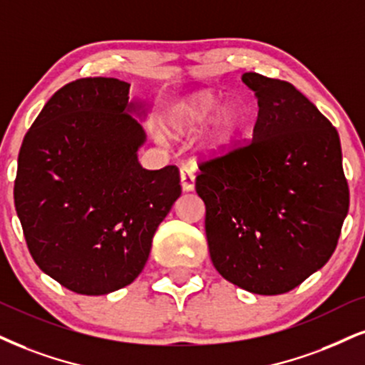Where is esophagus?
<instances>
[{
	"instance_id": "34e87169",
	"label": "esophagus",
	"mask_w": 365,
	"mask_h": 365,
	"mask_svg": "<svg viewBox=\"0 0 365 365\" xmlns=\"http://www.w3.org/2000/svg\"><path fill=\"white\" fill-rule=\"evenodd\" d=\"M195 182H196L195 170L190 169V168H182L181 169V186H182V191L190 192V191L195 190Z\"/></svg>"
}]
</instances>
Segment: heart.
I'll use <instances>...</instances> for the list:
<instances>
[{"mask_svg":"<svg viewBox=\"0 0 365 365\" xmlns=\"http://www.w3.org/2000/svg\"><path fill=\"white\" fill-rule=\"evenodd\" d=\"M244 121L242 106L230 98L222 100V94L213 89H200L179 98L165 110L162 118L165 133L178 140L192 137L205 124L200 135V147L206 155L227 150L240 133ZM155 137L162 140L164 135L157 132Z\"/></svg>","mask_w":365,"mask_h":365,"instance_id":"heart-1","label":"heart"}]
</instances>
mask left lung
Segmentation results:
<instances>
[{"instance_id": "1", "label": "left lung", "mask_w": 365, "mask_h": 365, "mask_svg": "<svg viewBox=\"0 0 365 365\" xmlns=\"http://www.w3.org/2000/svg\"><path fill=\"white\" fill-rule=\"evenodd\" d=\"M242 81L257 98L252 140L201 162L196 192L215 269L254 294H282L339 242L349 213L340 137L292 84L257 73Z\"/></svg>"}]
</instances>
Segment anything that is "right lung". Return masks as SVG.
Instances as JSON below:
<instances>
[{
    "instance_id": "1",
    "label": "right lung",
    "mask_w": 365,
    "mask_h": 365,
    "mask_svg": "<svg viewBox=\"0 0 365 365\" xmlns=\"http://www.w3.org/2000/svg\"><path fill=\"white\" fill-rule=\"evenodd\" d=\"M130 84L84 78L66 84L26 132L15 208L35 264L78 294L101 296L142 272L152 238L181 196L175 165L143 169L147 108ZM139 119L137 120L136 118Z\"/></svg>"
}]
</instances>
